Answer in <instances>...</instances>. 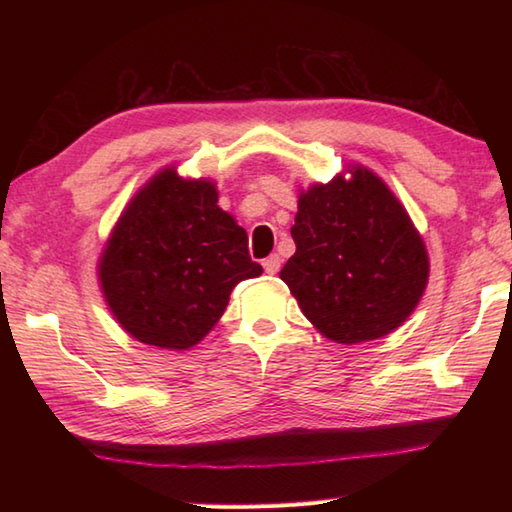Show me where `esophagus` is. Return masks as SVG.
Segmentation results:
<instances>
[{"mask_svg": "<svg viewBox=\"0 0 512 512\" xmlns=\"http://www.w3.org/2000/svg\"><path fill=\"white\" fill-rule=\"evenodd\" d=\"M262 266H264V270L268 275H277L279 273V268H281V257L275 253V255H270V257H266L264 262H262Z\"/></svg>", "mask_w": 512, "mask_h": 512, "instance_id": "1", "label": "esophagus"}]
</instances>
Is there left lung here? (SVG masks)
I'll return each mask as SVG.
<instances>
[{
  "mask_svg": "<svg viewBox=\"0 0 512 512\" xmlns=\"http://www.w3.org/2000/svg\"><path fill=\"white\" fill-rule=\"evenodd\" d=\"M299 195L297 250L279 277L330 341L352 345L394 332L427 288L429 255L405 206L365 167Z\"/></svg>",
  "mask_w": 512,
  "mask_h": 512,
  "instance_id": "left-lung-1",
  "label": "left lung"
}]
</instances>
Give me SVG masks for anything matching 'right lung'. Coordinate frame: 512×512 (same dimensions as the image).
Listing matches in <instances>:
<instances>
[{"mask_svg":"<svg viewBox=\"0 0 512 512\" xmlns=\"http://www.w3.org/2000/svg\"><path fill=\"white\" fill-rule=\"evenodd\" d=\"M264 270L248 237L217 206L211 180L156 173L118 217L99 259L107 306L136 341L189 350L228 306L239 281Z\"/></svg>","mask_w":512,"mask_h":512,"instance_id":"right-lung-1","label":"right lung"}]
</instances>
